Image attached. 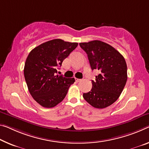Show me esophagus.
<instances>
[{
  "label": "esophagus",
  "mask_w": 149,
  "mask_h": 149,
  "mask_svg": "<svg viewBox=\"0 0 149 149\" xmlns=\"http://www.w3.org/2000/svg\"><path fill=\"white\" fill-rule=\"evenodd\" d=\"M81 79H78V78H75V81H76L77 82H79V81H81Z\"/></svg>",
  "instance_id": "1"
}]
</instances>
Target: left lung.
I'll return each instance as SVG.
<instances>
[{"instance_id":"left-lung-1","label":"left lung","mask_w":149,"mask_h":149,"mask_svg":"<svg viewBox=\"0 0 149 149\" xmlns=\"http://www.w3.org/2000/svg\"><path fill=\"white\" fill-rule=\"evenodd\" d=\"M86 52L91 70L100 74L92 81L90 91L83 94L93 107L103 109L115 102L123 90L127 79L125 60L117 49L105 42L93 40L79 43Z\"/></svg>"}]
</instances>
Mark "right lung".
I'll use <instances>...</instances> for the list:
<instances>
[{
    "mask_svg": "<svg viewBox=\"0 0 149 149\" xmlns=\"http://www.w3.org/2000/svg\"><path fill=\"white\" fill-rule=\"evenodd\" d=\"M76 42L54 39L39 45L28 54L24 74L30 95L44 107L62 101L75 79L57 75V68L76 48Z\"/></svg>",
    "mask_w": 149,
    "mask_h": 149,
    "instance_id": "1",
    "label": "right lung"
}]
</instances>
